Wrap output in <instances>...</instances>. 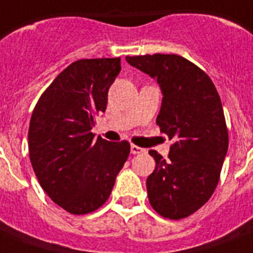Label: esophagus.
<instances>
[{
  "instance_id": "1",
  "label": "esophagus",
  "mask_w": 253,
  "mask_h": 253,
  "mask_svg": "<svg viewBox=\"0 0 253 253\" xmlns=\"http://www.w3.org/2000/svg\"><path fill=\"white\" fill-rule=\"evenodd\" d=\"M143 152H146L144 148H140V147L135 146V144H131V154L138 155V154H143Z\"/></svg>"
}]
</instances>
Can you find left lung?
<instances>
[{"instance_id":"obj_1","label":"left lung","mask_w":253,"mask_h":253,"mask_svg":"<svg viewBox=\"0 0 253 253\" xmlns=\"http://www.w3.org/2000/svg\"><path fill=\"white\" fill-rule=\"evenodd\" d=\"M158 81L163 99L156 123L173 139L168 159L150 151L156 167L147 178L151 206L164 218L182 219L215 190L228 150L219 94L210 77L178 55L126 56Z\"/></svg>"}]
</instances>
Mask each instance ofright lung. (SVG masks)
Returning a JSON list of instances; mask_svg holds the SVG:
<instances>
[{
    "mask_svg": "<svg viewBox=\"0 0 253 253\" xmlns=\"http://www.w3.org/2000/svg\"><path fill=\"white\" fill-rule=\"evenodd\" d=\"M121 59H83L53 80L34 109L29 152L39 184L71 214H87L110 196L130 143L95 139V117L106 110L107 91Z\"/></svg>",
    "mask_w": 253,
    "mask_h": 253,
    "instance_id": "1",
    "label": "right lung"
}]
</instances>
